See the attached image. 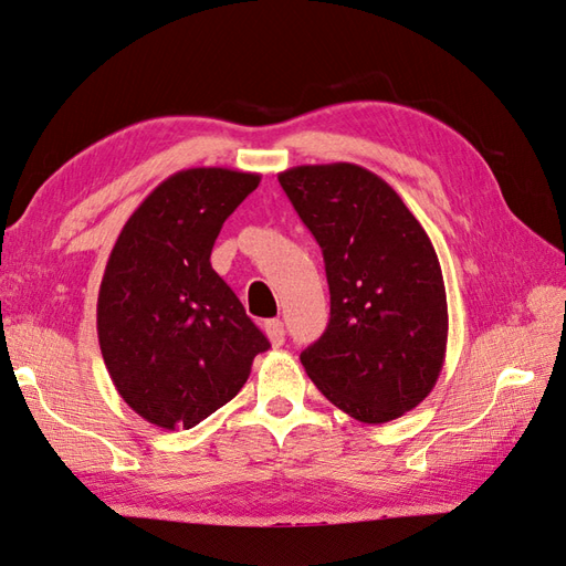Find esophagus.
Returning <instances> with one entry per match:
<instances>
[{"mask_svg": "<svg viewBox=\"0 0 566 566\" xmlns=\"http://www.w3.org/2000/svg\"><path fill=\"white\" fill-rule=\"evenodd\" d=\"M264 331H266V337L273 347H281L285 342V328H283V321L279 318H271L264 323Z\"/></svg>", "mask_w": 566, "mask_h": 566, "instance_id": "1", "label": "esophagus"}]
</instances>
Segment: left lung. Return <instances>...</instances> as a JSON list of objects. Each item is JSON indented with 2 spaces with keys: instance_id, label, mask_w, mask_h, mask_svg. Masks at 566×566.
I'll return each mask as SVG.
<instances>
[{
  "instance_id": "8db88e82",
  "label": "left lung",
  "mask_w": 566,
  "mask_h": 566,
  "mask_svg": "<svg viewBox=\"0 0 566 566\" xmlns=\"http://www.w3.org/2000/svg\"><path fill=\"white\" fill-rule=\"evenodd\" d=\"M323 250L331 323L300 354L323 397L380 424L413 410L439 380L449 306L430 235L399 193L361 165H300L279 175Z\"/></svg>"
}]
</instances>
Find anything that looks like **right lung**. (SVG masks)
<instances>
[{"label":"right lung","mask_w":566,"mask_h":566,"mask_svg":"<svg viewBox=\"0 0 566 566\" xmlns=\"http://www.w3.org/2000/svg\"><path fill=\"white\" fill-rule=\"evenodd\" d=\"M260 175L191 167L167 177L119 231L98 287L96 331L125 403L191 430L245 385L269 339L210 264L217 235Z\"/></svg>","instance_id":"right-lung-1"}]
</instances>
